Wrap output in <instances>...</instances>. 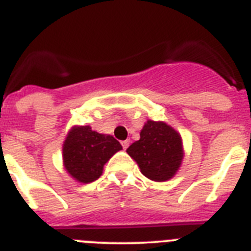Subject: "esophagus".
I'll list each match as a JSON object with an SVG mask.
<instances>
[{"instance_id":"1","label":"esophagus","mask_w":251,"mask_h":251,"mask_svg":"<svg viewBox=\"0 0 251 251\" xmlns=\"http://www.w3.org/2000/svg\"><path fill=\"white\" fill-rule=\"evenodd\" d=\"M122 147H123V150H127L129 147V141H122Z\"/></svg>"}]
</instances>
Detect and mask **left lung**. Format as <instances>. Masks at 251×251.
I'll list each match as a JSON object with an SVG mask.
<instances>
[{"label": "left lung", "instance_id": "1", "mask_svg": "<svg viewBox=\"0 0 251 251\" xmlns=\"http://www.w3.org/2000/svg\"><path fill=\"white\" fill-rule=\"evenodd\" d=\"M139 136L127 153L137 162L142 175L156 182L172 178L183 159L181 134L165 122L148 119Z\"/></svg>", "mask_w": 251, "mask_h": 251}]
</instances>
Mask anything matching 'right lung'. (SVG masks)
Here are the masks:
<instances>
[{
	"label": "right lung",
	"mask_w": 251,
	"mask_h": 251,
	"mask_svg": "<svg viewBox=\"0 0 251 251\" xmlns=\"http://www.w3.org/2000/svg\"><path fill=\"white\" fill-rule=\"evenodd\" d=\"M122 146L110 134L95 132L89 126H74L63 145V163L70 177L90 183L103 174L104 165Z\"/></svg>",
	"instance_id": "add662e5"
}]
</instances>
